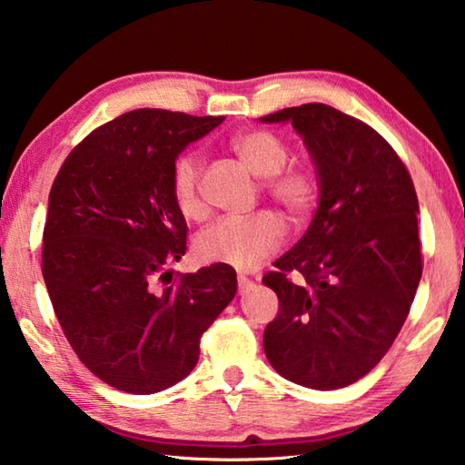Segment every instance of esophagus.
I'll use <instances>...</instances> for the list:
<instances>
[{
  "mask_svg": "<svg viewBox=\"0 0 465 465\" xmlns=\"http://www.w3.org/2000/svg\"><path fill=\"white\" fill-rule=\"evenodd\" d=\"M252 287H254V281H250L248 277H238V289H240V293H246V291H250Z\"/></svg>",
  "mask_w": 465,
  "mask_h": 465,
  "instance_id": "1",
  "label": "esophagus"
}]
</instances>
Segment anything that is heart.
Listing matches in <instances>:
<instances>
[{
	"instance_id": "obj_1",
	"label": "heart",
	"mask_w": 465,
	"mask_h": 465,
	"mask_svg": "<svg viewBox=\"0 0 465 465\" xmlns=\"http://www.w3.org/2000/svg\"><path fill=\"white\" fill-rule=\"evenodd\" d=\"M233 153L252 174L266 180L264 188L291 215H303L316 201V183L303 170H285L289 149L274 133L248 131L232 139ZM201 162L184 153L172 166V196L184 217H199L203 211ZM282 222L274 213L252 217H223L196 235L194 252L203 262L230 264L250 271L262 264L282 242Z\"/></svg>"
}]
</instances>
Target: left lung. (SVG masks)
<instances>
[{
  "mask_svg": "<svg viewBox=\"0 0 465 465\" xmlns=\"http://www.w3.org/2000/svg\"><path fill=\"white\" fill-rule=\"evenodd\" d=\"M291 124L312 157V223L262 279L279 297L264 330L274 371L312 390L355 383L396 341L419 289V199L402 160L369 124L326 104L258 119ZM304 282L295 286L286 272Z\"/></svg>",
  "mask_w": 465,
  "mask_h": 465,
  "instance_id": "obj_1",
  "label": "left lung"
}]
</instances>
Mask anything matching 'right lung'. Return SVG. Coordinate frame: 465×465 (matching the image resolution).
<instances>
[{
  "mask_svg": "<svg viewBox=\"0 0 465 465\" xmlns=\"http://www.w3.org/2000/svg\"><path fill=\"white\" fill-rule=\"evenodd\" d=\"M223 121L131 110L90 133L53 183L45 285L75 355L121 391L145 396L184 380L203 332L238 291L227 264L174 282L168 271L184 256L188 232L172 196V166ZM160 273L171 274L168 286L156 282Z\"/></svg>",
  "mask_w": 465,
  "mask_h": 465,
  "instance_id": "right-lung-1",
  "label": "right lung"
}]
</instances>
